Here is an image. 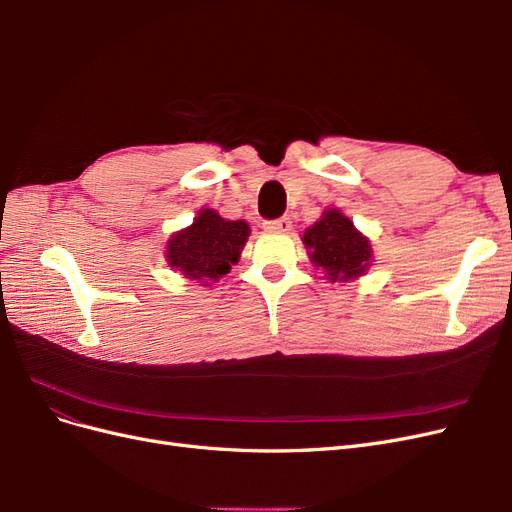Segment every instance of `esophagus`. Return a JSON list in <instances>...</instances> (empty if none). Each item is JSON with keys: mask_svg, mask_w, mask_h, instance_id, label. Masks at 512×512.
I'll return each mask as SVG.
<instances>
[{"mask_svg": "<svg viewBox=\"0 0 512 512\" xmlns=\"http://www.w3.org/2000/svg\"><path fill=\"white\" fill-rule=\"evenodd\" d=\"M290 228H292L290 218H280V220L265 222V230H269V232H288Z\"/></svg>", "mask_w": 512, "mask_h": 512, "instance_id": "esophagus-1", "label": "esophagus"}]
</instances>
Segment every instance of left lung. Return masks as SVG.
Instances as JSON below:
<instances>
[{
    "instance_id": "left-lung-1",
    "label": "left lung",
    "mask_w": 512,
    "mask_h": 512,
    "mask_svg": "<svg viewBox=\"0 0 512 512\" xmlns=\"http://www.w3.org/2000/svg\"><path fill=\"white\" fill-rule=\"evenodd\" d=\"M303 243L314 267L331 282H348L365 275L371 265V245L342 211L329 209L305 230Z\"/></svg>"
}]
</instances>
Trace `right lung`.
<instances>
[{
	"instance_id": "obj_1",
	"label": "right lung",
	"mask_w": 512,
	"mask_h": 512,
	"mask_svg": "<svg viewBox=\"0 0 512 512\" xmlns=\"http://www.w3.org/2000/svg\"><path fill=\"white\" fill-rule=\"evenodd\" d=\"M247 237H250L247 222L224 220L218 211L200 209L192 226L168 239L166 260L188 280L209 286L239 262Z\"/></svg>"
}]
</instances>
